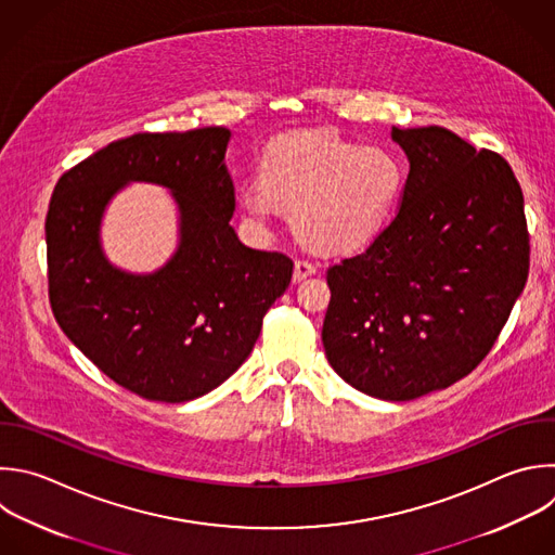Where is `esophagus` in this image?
<instances>
[{
  "label": "esophagus",
  "instance_id": "34e87169",
  "mask_svg": "<svg viewBox=\"0 0 555 555\" xmlns=\"http://www.w3.org/2000/svg\"><path fill=\"white\" fill-rule=\"evenodd\" d=\"M311 274H315V266L307 259H296V263H294V283H300L302 279H307Z\"/></svg>",
  "mask_w": 555,
  "mask_h": 555
}]
</instances>
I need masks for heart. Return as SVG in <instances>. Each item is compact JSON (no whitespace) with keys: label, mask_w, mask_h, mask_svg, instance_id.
Returning <instances> with one entry per match:
<instances>
[{"label":"heart","mask_w":555,"mask_h":555,"mask_svg":"<svg viewBox=\"0 0 555 555\" xmlns=\"http://www.w3.org/2000/svg\"><path fill=\"white\" fill-rule=\"evenodd\" d=\"M408 160L392 147L302 132L274 141L259 180L242 184L244 220L266 231L276 205L289 209L298 240L326 255L371 246L395 220L408 188Z\"/></svg>","instance_id":"heart-1"}]
</instances>
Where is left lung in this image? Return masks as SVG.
Wrapping results in <instances>:
<instances>
[{
  "label": "left lung",
  "mask_w": 555,
  "mask_h": 555,
  "mask_svg": "<svg viewBox=\"0 0 555 555\" xmlns=\"http://www.w3.org/2000/svg\"><path fill=\"white\" fill-rule=\"evenodd\" d=\"M410 160L390 227L326 270L322 344L354 390L412 401L473 373L529 274L520 184L507 160L455 132L392 128Z\"/></svg>",
  "instance_id": "1"
}]
</instances>
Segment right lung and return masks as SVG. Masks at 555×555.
<instances>
[{"mask_svg": "<svg viewBox=\"0 0 555 555\" xmlns=\"http://www.w3.org/2000/svg\"><path fill=\"white\" fill-rule=\"evenodd\" d=\"M231 130L139 132L56 182L46 220L50 302L63 333L117 386L147 401H194L250 354L292 259L240 242L224 156ZM128 181L167 186L179 248L152 275L115 269L99 244L109 198Z\"/></svg>", "mask_w": 555, "mask_h": 555, "instance_id": "add662e5", "label": "right lung"}]
</instances>
